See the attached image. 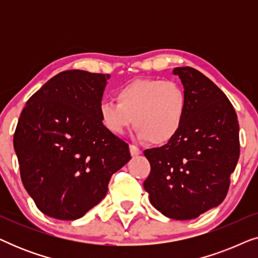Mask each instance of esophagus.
Masks as SVG:
<instances>
[{
    "label": "esophagus",
    "mask_w": 258,
    "mask_h": 258,
    "mask_svg": "<svg viewBox=\"0 0 258 258\" xmlns=\"http://www.w3.org/2000/svg\"><path fill=\"white\" fill-rule=\"evenodd\" d=\"M129 149H130V154H132V156H137V155H140L141 153H142L140 148H137L136 146H134V144H130Z\"/></svg>",
    "instance_id": "esophagus-1"
}]
</instances>
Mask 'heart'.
I'll return each mask as SVG.
<instances>
[{"label":"heart","instance_id":"heart-1","mask_svg":"<svg viewBox=\"0 0 258 258\" xmlns=\"http://www.w3.org/2000/svg\"><path fill=\"white\" fill-rule=\"evenodd\" d=\"M116 100L100 104L102 123L116 135H123L134 119L139 139L163 146L171 142L182 128L186 96L183 88L174 81H133L116 91Z\"/></svg>","mask_w":258,"mask_h":258}]
</instances>
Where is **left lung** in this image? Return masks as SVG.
Returning a JSON list of instances; mask_svg holds the SVG:
<instances>
[{"instance_id":"left-lung-1","label":"left lung","mask_w":258,"mask_h":258,"mask_svg":"<svg viewBox=\"0 0 258 258\" xmlns=\"http://www.w3.org/2000/svg\"><path fill=\"white\" fill-rule=\"evenodd\" d=\"M186 111L177 136L144 150L151 170L143 183L150 203L172 220H192L220 206L239 157L237 115L225 94L191 67L174 69Z\"/></svg>"}]
</instances>
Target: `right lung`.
<instances>
[{
    "label": "right lung",
    "instance_id": "right-lung-1",
    "mask_svg": "<svg viewBox=\"0 0 258 258\" xmlns=\"http://www.w3.org/2000/svg\"><path fill=\"white\" fill-rule=\"evenodd\" d=\"M108 74L67 70L37 90L21 112L14 149L21 179L49 217L73 221L107 195L129 146L103 125L100 104Z\"/></svg>",
    "mask_w": 258,
    "mask_h": 258
}]
</instances>
